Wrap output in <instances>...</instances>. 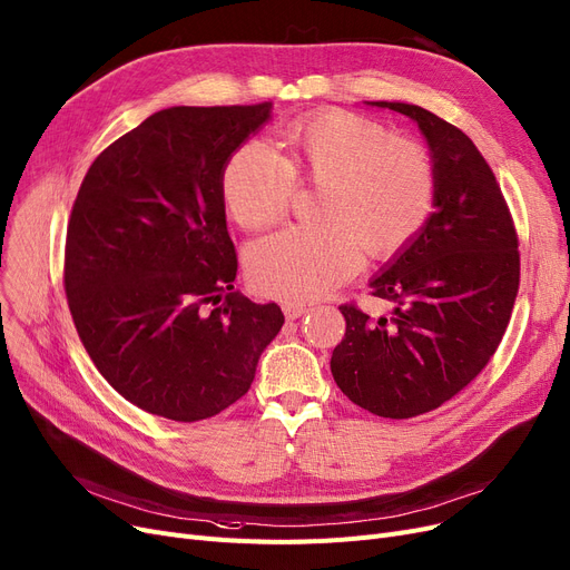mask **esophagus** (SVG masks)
I'll use <instances>...</instances> for the list:
<instances>
[{
	"instance_id": "esophagus-1",
	"label": "esophagus",
	"mask_w": 570,
	"mask_h": 570,
	"mask_svg": "<svg viewBox=\"0 0 570 570\" xmlns=\"http://www.w3.org/2000/svg\"><path fill=\"white\" fill-rule=\"evenodd\" d=\"M283 311H285L287 321H297V317H302L308 311V306L306 304H285Z\"/></svg>"
}]
</instances>
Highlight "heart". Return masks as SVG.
Listing matches in <instances>:
<instances>
[{"label":"heart","mask_w":570,"mask_h":570,"mask_svg":"<svg viewBox=\"0 0 570 570\" xmlns=\"http://www.w3.org/2000/svg\"><path fill=\"white\" fill-rule=\"evenodd\" d=\"M281 158L243 145L226 161L222 196L245 229L278 222L297 181L317 185L313 217L253 245L247 273L273 299L308 302L348 281L370 257H389L412 240L435 208L438 170L430 151L391 128L344 109L289 124L278 138Z\"/></svg>","instance_id":"1"}]
</instances>
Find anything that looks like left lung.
<instances>
[{
  "label": "left lung",
  "mask_w": 570,
  "mask_h": 570,
  "mask_svg": "<svg viewBox=\"0 0 570 570\" xmlns=\"http://www.w3.org/2000/svg\"><path fill=\"white\" fill-rule=\"evenodd\" d=\"M367 105L419 124L438 198L423 229L370 281L374 297L393 302L391 317L338 306L346 334L330 367L357 406L412 419L461 393L495 353L519 289V240L493 170L463 130L419 105Z\"/></svg>",
  "instance_id": "obj_1"
}]
</instances>
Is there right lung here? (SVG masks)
<instances>
[{
  "mask_svg": "<svg viewBox=\"0 0 570 570\" xmlns=\"http://www.w3.org/2000/svg\"><path fill=\"white\" fill-rule=\"evenodd\" d=\"M271 102L168 107L88 168L65 243V292L86 353L149 414L194 423L240 400L281 332L278 304L234 292L222 173Z\"/></svg>",
  "mask_w": 570,
  "mask_h": 570,
  "instance_id": "obj_1",
  "label": "right lung"
}]
</instances>
